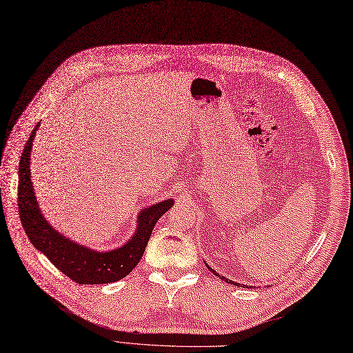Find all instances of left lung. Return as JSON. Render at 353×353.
Masks as SVG:
<instances>
[{
    "label": "left lung",
    "instance_id": "1",
    "mask_svg": "<svg viewBox=\"0 0 353 353\" xmlns=\"http://www.w3.org/2000/svg\"><path fill=\"white\" fill-rule=\"evenodd\" d=\"M208 269H210V270H211L212 273H215V275H216V276H219V275H218V273H216V272H214V270H212V269H211L210 266H208ZM219 278H221V276H219ZM221 279H224L225 282H228V283H231V285H240V283H237V282H236V283H234L232 281H230V279H225V278H221ZM243 286H244V285H243Z\"/></svg>",
    "mask_w": 353,
    "mask_h": 353
}]
</instances>
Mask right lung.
<instances>
[{
    "label": "right lung",
    "instance_id": "obj_1",
    "mask_svg": "<svg viewBox=\"0 0 353 353\" xmlns=\"http://www.w3.org/2000/svg\"><path fill=\"white\" fill-rule=\"evenodd\" d=\"M39 125L26 142L19 165V214L29 240L63 275L80 285L112 283L128 276L145 252L157 221L173 206V201L167 199L141 211L135 236L117 250L100 253L65 239L46 223L32 188L30 151Z\"/></svg>",
    "mask_w": 353,
    "mask_h": 353
}]
</instances>
